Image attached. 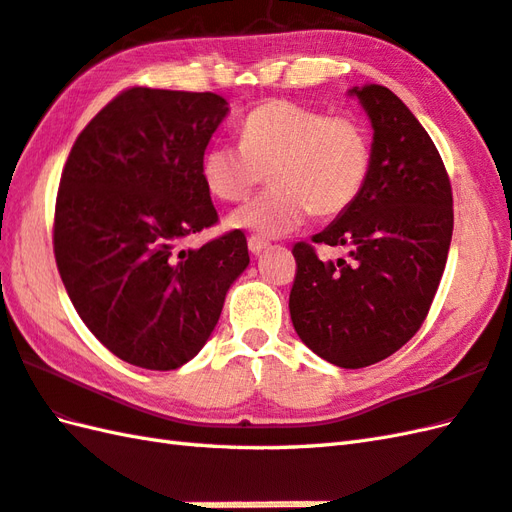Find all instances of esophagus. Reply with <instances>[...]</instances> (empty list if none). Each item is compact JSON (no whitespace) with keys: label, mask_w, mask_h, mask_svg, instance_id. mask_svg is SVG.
<instances>
[{"label":"esophagus","mask_w":512,"mask_h":512,"mask_svg":"<svg viewBox=\"0 0 512 512\" xmlns=\"http://www.w3.org/2000/svg\"><path fill=\"white\" fill-rule=\"evenodd\" d=\"M267 245L269 243L265 241V238H260V236H249L247 238V247H249V252H252V254H260Z\"/></svg>","instance_id":"obj_1"}]
</instances>
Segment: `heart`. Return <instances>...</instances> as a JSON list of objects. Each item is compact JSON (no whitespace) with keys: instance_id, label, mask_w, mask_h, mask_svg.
I'll use <instances>...</instances> for the list:
<instances>
[{"instance_id":"heart-1","label":"heart","mask_w":512,"mask_h":512,"mask_svg":"<svg viewBox=\"0 0 512 512\" xmlns=\"http://www.w3.org/2000/svg\"><path fill=\"white\" fill-rule=\"evenodd\" d=\"M241 144H210L201 160L208 190L241 201L265 179L274 186L230 214L236 230L285 236L309 219L335 217L366 186L372 146L363 122L291 100H267L241 122Z\"/></svg>"}]
</instances>
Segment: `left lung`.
I'll return each mask as SVG.
<instances>
[{"label":"left lung","instance_id":"1","mask_svg":"<svg viewBox=\"0 0 512 512\" xmlns=\"http://www.w3.org/2000/svg\"><path fill=\"white\" fill-rule=\"evenodd\" d=\"M372 124V164L350 208L313 236L350 260L295 243V333L339 368L372 366L416 335L434 302L453 234V197L434 142L383 85L348 89Z\"/></svg>","mask_w":512,"mask_h":512}]
</instances>
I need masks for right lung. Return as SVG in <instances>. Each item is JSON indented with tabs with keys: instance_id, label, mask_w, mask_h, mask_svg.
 Listing matches in <instances>:
<instances>
[{
	"instance_id": "add662e5",
	"label": "right lung",
	"mask_w": 512,
	"mask_h": 512,
	"mask_svg": "<svg viewBox=\"0 0 512 512\" xmlns=\"http://www.w3.org/2000/svg\"><path fill=\"white\" fill-rule=\"evenodd\" d=\"M227 111L210 92L133 87L87 124L65 162L56 267L89 331L138 368L195 357L249 265L241 230L179 247L219 221L201 160Z\"/></svg>"
}]
</instances>
